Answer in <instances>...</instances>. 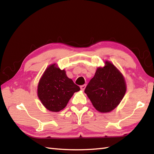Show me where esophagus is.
<instances>
[{"instance_id":"1","label":"esophagus","mask_w":154,"mask_h":154,"mask_svg":"<svg viewBox=\"0 0 154 154\" xmlns=\"http://www.w3.org/2000/svg\"><path fill=\"white\" fill-rule=\"evenodd\" d=\"M85 87H86V85H81V86L80 87L81 90L83 91L85 90Z\"/></svg>"}]
</instances>
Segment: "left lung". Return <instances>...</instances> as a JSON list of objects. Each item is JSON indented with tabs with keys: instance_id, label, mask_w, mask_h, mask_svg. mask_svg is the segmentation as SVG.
<instances>
[{
	"instance_id": "1",
	"label": "left lung",
	"mask_w": 154,
	"mask_h": 154,
	"mask_svg": "<svg viewBox=\"0 0 154 154\" xmlns=\"http://www.w3.org/2000/svg\"><path fill=\"white\" fill-rule=\"evenodd\" d=\"M126 91L122 73L109 61L99 67L85 89L95 109L102 113L111 112L118 106Z\"/></svg>"
}]
</instances>
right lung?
<instances>
[{"label": "right lung", "mask_w": 154, "mask_h": 154, "mask_svg": "<svg viewBox=\"0 0 154 154\" xmlns=\"http://www.w3.org/2000/svg\"><path fill=\"white\" fill-rule=\"evenodd\" d=\"M80 88L61 70L56 63L45 69L38 85V97L45 109L60 112L67 106L69 100Z\"/></svg>", "instance_id": "1"}]
</instances>
